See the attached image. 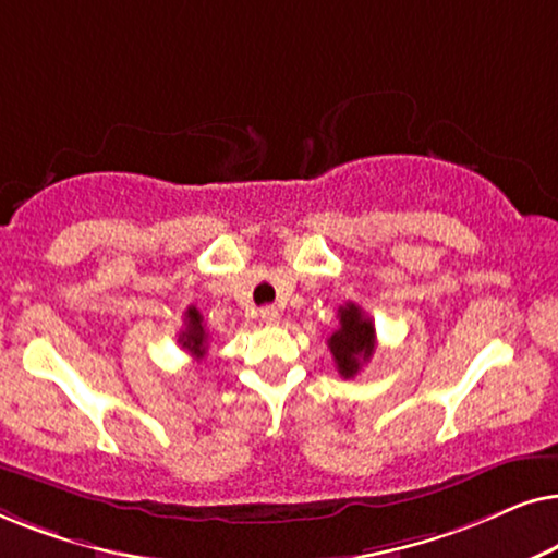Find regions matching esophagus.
Segmentation results:
<instances>
[{
    "label": "esophagus",
    "mask_w": 558,
    "mask_h": 558,
    "mask_svg": "<svg viewBox=\"0 0 558 558\" xmlns=\"http://www.w3.org/2000/svg\"><path fill=\"white\" fill-rule=\"evenodd\" d=\"M258 315H262V323H266V325H277L279 317H281L277 307H262V312H258Z\"/></svg>",
    "instance_id": "obj_1"
}]
</instances>
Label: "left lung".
Returning a JSON list of instances; mask_svg holds the SVG:
<instances>
[{
	"instance_id": "obj_1",
	"label": "left lung",
	"mask_w": 558,
	"mask_h": 558,
	"mask_svg": "<svg viewBox=\"0 0 558 558\" xmlns=\"http://www.w3.org/2000/svg\"><path fill=\"white\" fill-rule=\"evenodd\" d=\"M338 317L340 327L327 338V348H330L340 376L353 378L376 350V327H373V319L365 317L363 310L353 302L340 307Z\"/></svg>"
}]
</instances>
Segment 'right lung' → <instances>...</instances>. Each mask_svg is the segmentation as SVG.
<instances>
[{"instance_id": "obj_1", "label": "right lung", "mask_w": 558, "mask_h": 558, "mask_svg": "<svg viewBox=\"0 0 558 558\" xmlns=\"http://www.w3.org/2000/svg\"><path fill=\"white\" fill-rule=\"evenodd\" d=\"M180 342L195 357H203L208 350V332H205L203 315L195 307H187L185 312V330L180 332Z\"/></svg>"}]
</instances>
